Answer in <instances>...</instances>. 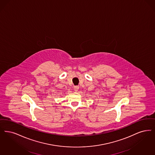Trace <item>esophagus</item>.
<instances>
[{
	"mask_svg": "<svg viewBox=\"0 0 155 155\" xmlns=\"http://www.w3.org/2000/svg\"><path fill=\"white\" fill-rule=\"evenodd\" d=\"M78 89H79V87H78V86H75L74 87V91H75V92H77L78 91Z\"/></svg>",
	"mask_w": 155,
	"mask_h": 155,
	"instance_id": "1",
	"label": "esophagus"
}]
</instances>
